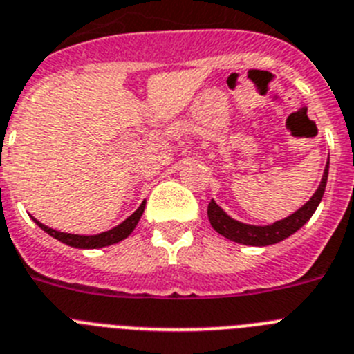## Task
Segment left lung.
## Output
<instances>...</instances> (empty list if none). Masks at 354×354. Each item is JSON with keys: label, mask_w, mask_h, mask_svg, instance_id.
Segmentation results:
<instances>
[{"label": "left lung", "mask_w": 354, "mask_h": 354, "mask_svg": "<svg viewBox=\"0 0 354 354\" xmlns=\"http://www.w3.org/2000/svg\"><path fill=\"white\" fill-rule=\"evenodd\" d=\"M328 169H330V158H328L326 165H324V173L321 178V183L317 187V190L312 194L310 199L305 203L301 208L296 209L295 213H291L289 216L282 218V221H277L273 224L268 225H254V224H245V222L236 221L229 216L221 206L216 205L215 201H209L208 205V218L212 227L215 229L218 234H222L224 238L231 241H236L241 245H250V247H266V245L279 243V241L286 240L291 234H295L300 227H304L310 216L314 215V212L319 206L321 199H323L324 189H326L328 181Z\"/></svg>", "instance_id": "8db88e82"}]
</instances>
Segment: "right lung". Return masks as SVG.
Segmentation results:
<instances>
[{
  "mask_svg": "<svg viewBox=\"0 0 354 354\" xmlns=\"http://www.w3.org/2000/svg\"><path fill=\"white\" fill-rule=\"evenodd\" d=\"M145 212V203L139 206L129 218L122 222V224H118L116 227L109 229V231H104L100 234H90V236H86V234H70V232H62L56 231V229H50L47 225H44L42 222H38L37 218H33L37 222V225L40 229L50 234L53 238H56L62 243L68 245V247H75V248H102V247H109V245L118 243V241L125 240V238L130 236V232L136 229V225L139 224L141 221V215Z\"/></svg>",
  "mask_w": 354,
  "mask_h": 354,
  "instance_id": "obj_1",
  "label": "right lung"
}]
</instances>
